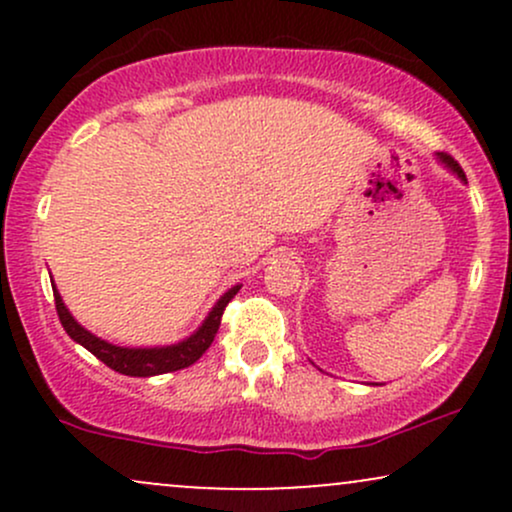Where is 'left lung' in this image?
<instances>
[{"label":"left lung","instance_id":"8db88e82","mask_svg":"<svg viewBox=\"0 0 512 512\" xmlns=\"http://www.w3.org/2000/svg\"><path fill=\"white\" fill-rule=\"evenodd\" d=\"M438 161H440V163H443V166H445V168H450V170H452V173H455V175H457V178H460L462 182H467V178H464V173H462V168H460V163H457V161H455V158H450L448 154H438Z\"/></svg>","mask_w":512,"mask_h":512}]
</instances>
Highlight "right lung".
I'll use <instances>...</instances> for the list:
<instances>
[{"mask_svg":"<svg viewBox=\"0 0 512 512\" xmlns=\"http://www.w3.org/2000/svg\"><path fill=\"white\" fill-rule=\"evenodd\" d=\"M240 291V284L231 286L219 301L214 303V308L209 310V315L204 317L202 325L197 327L195 332L187 339H182L178 344L168 346H117L105 342V339L96 337L93 332H88L86 327H81L79 322L74 320V315L69 313V308L64 305L60 291L52 286V293H55V308L57 315H60V322L64 332L74 339L76 344H81L84 349L91 351L98 361H103L105 366L117 370V373L129 375V378H151V375L161 373H173V370L187 368L192 363L199 361V356L209 349L211 342H214L216 332H219L223 308H226L228 301Z\"/></svg>","mask_w":512,"mask_h":512,"instance_id":"obj_1","label":"right lung"}]
</instances>
